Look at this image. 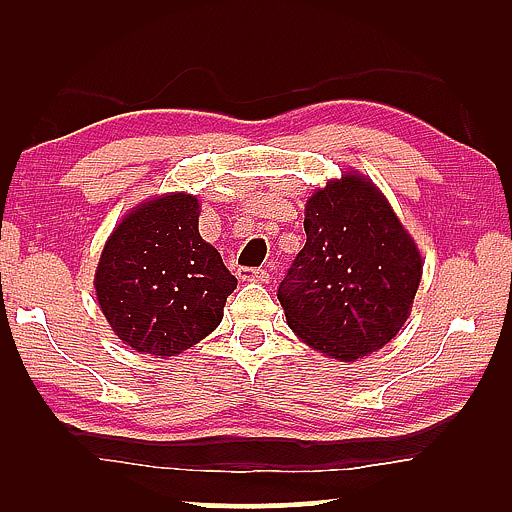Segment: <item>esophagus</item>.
Wrapping results in <instances>:
<instances>
[{
    "label": "esophagus",
    "instance_id": "esophagus-1",
    "mask_svg": "<svg viewBox=\"0 0 512 512\" xmlns=\"http://www.w3.org/2000/svg\"><path fill=\"white\" fill-rule=\"evenodd\" d=\"M241 280H248V283H269V273L264 269H248V266H241L239 271Z\"/></svg>",
    "mask_w": 512,
    "mask_h": 512
}]
</instances>
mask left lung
<instances>
[{"label":"left lung","mask_w":512,"mask_h":512,"mask_svg":"<svg viewBox=\"0 0 512 512\" xmlns=\"http://www.w3.org/2000/svg\"><path fill=\"white\" fill-rule=\"evenodd\" d=\"M306 246L278 301L301 341L355 362L390 343L408 320L422 257L383 192L343 174L306 201Z\"/></svg>","instance_id":"left-lung-1"}]
</instances>
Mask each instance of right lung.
Wrapping results in <instances>:
<instances>
[{"instance_id":"right-lung-1","label":"right lung","mask_w":512,"mask_h":512,"mask_svg":"<svg viewBox=\"0 0 512 512\" xmlns=\"http://www.w3.org/2000/svg\"><path fill=\"white\" fill-rule=\"evenodd\" d=\"M236 278L199 236V201L162 194L113 229L95 273L111 329L136 352L174 357L220 325Z\"/></svg>"}]
</instances>
